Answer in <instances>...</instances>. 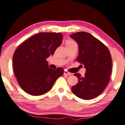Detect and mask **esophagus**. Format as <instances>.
Here are the masks:
<instances>
[{"instance_id": "34e87169", "label": "esophagus", "mask_w": 125, "mask_h": 125, "mask_svg": "<svg viewBox=\"0 0 125 125\" xmlns=\"http://www.w3.org/2000/svg\"><path fill=\"white\" fill-rule=\"evenodd\" d=\"M64 75H71V73H69V72L67 71H64Z\"/></svg>"}]
</instances>
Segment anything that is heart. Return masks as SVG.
Listing matches in <instances>:
<instances>
[{
  "mask_svg": "<svg viewBox=\"0 0 125 125\" xmlns=\"http://www.w3.org/2000/svg\"><path fill=\"white\" fill-rule=\"evenodd\" d=\"M73 44H76V43L74 41L72 40H68L66 41V45H73Z\"/></svg>",
  "mask_w": 125,
  "mask_h": 125,
  "instance_id": "heart-1",
  "label": "heart"
}]
</instances>
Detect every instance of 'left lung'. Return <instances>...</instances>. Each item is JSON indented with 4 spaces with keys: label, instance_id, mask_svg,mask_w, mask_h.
<instances>
[{
    "label": "left lung",
    "instance_id": "left-lung-1",
    "mask_svg": "<svg viewBox=\"0 0 125 125\" xmlns=\"http://www.w3.org/2000/svg\"><path fill=\"white\" fill-rule=\"evenodd\" d=\"M70 37L78 44L76 60L86 69L83 77L74 74L78 82L72 87V92L82 99H93L103 93L109 83L112 70L110 52L105 45L89 33L77 32Z\"/></svg>",
    "mask_w": 125,
    "mask_h": 125
}]
</instances>
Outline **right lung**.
Listing matches in <instances>:
<instances>
[{"label":"right lung","mask_w":125,"mask_h":125,"mask_svg":"<svg viewBox=\"0 0 125 125\" xmlns=\"http://www.w3.org/2000/svg\"><path fill=\"white\" fill-rule=\"evenodd\" d=\"M61 33L42 32L23 42L13 55V69L20 86L32 95H41L51 89L64 69H50L46 59L62 43Z\"/></svg>","instance_id":"1"}]
</instances>
